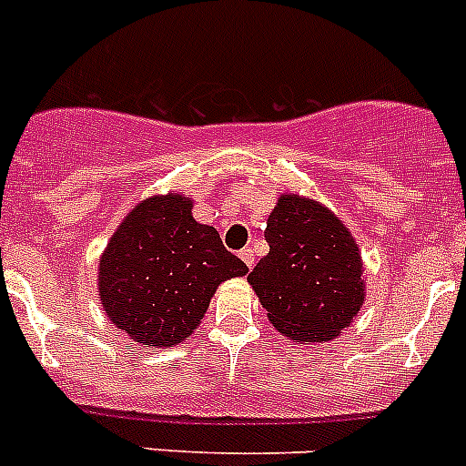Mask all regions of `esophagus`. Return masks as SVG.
I'll return each instance as SVG.
<instances>
[{
	"label": "esophagus",
	"instance_id": "34e87169",
	"mask_svg": "<svg viewBox=\"0 0 466 466\" xmlns=\"http://www.w3.org/2000/svg\"><path fill=\"white\" fill-rule=\"evenodd\" d=\"M240 258L245 261L247 268H254V251H251L249 247H245V249L240 251Z\"/></svg>",
	"mask_w": 466,
	"mask_h": 466
}]
</instances>
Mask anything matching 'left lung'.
Instances as JSON below:
<instances>
[{"mask_svg":"<svg viewBox=\"0 0 466 466\" xmlns=\"http://www.w3.org/2000/svg\"><path fill=\"white\" fill-rule=\"evenodd\" d=\"M268 256L247 277L272 326L300 344H323L351 326L365 302L356 238L326 205L281 194L268 217Z\"/></svg>","mask_w":466,"mask_h":466,"instance_id":"1","label":"left lung"}]
</instances>
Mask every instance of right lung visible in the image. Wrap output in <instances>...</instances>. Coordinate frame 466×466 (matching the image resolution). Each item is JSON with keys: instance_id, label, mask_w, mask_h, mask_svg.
I'll list each match as a JSON object with an SVG mask.
<instances>
[{"instance_id": "obj_1", "label": "right lung", "mask_w": 466, "mask_h": 466, "mask_svg": "<svg viewBox=\"0 0 466 466\" xmlns=\"http://www.w3.org/2000/svg\"><path fill=\"white\" fill-rule=\"evenodd\" d=\"M191 208L182 191L140 200L99 258L96 289L106 317L145 347L185 341L221 281L249 272Z\"/></svg>"}]
</instances>
